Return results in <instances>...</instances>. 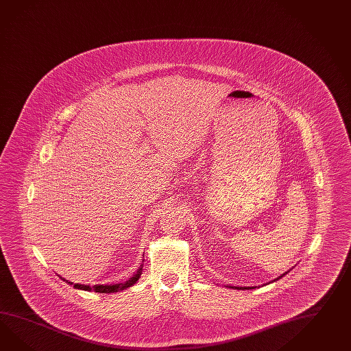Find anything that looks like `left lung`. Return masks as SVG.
<instances>
[{"mask_svg": "<svg viewBox=\"0 0 351 351\" xmlns=\"http://www.w3.org/2000/svg\"><path fill=\"white\" fill-rule=\"evenodd\" d=\"M285 274H288V271H285V273L282 274V275H280V276H279V278H278V279H280V278H282V276H284V275H285ZM278 279H275V280H278ZM275 280H274V282H275ZM236 289H247V288H245V287H242V288H239V287H237V288H236ZM250 289H251V288H250Z\"/></svg>", "mask_w": 351, "mask_h": 351, "instance_id": "8db88e82", "label": "left lung"}]
</instances>
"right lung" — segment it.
<instances>
[{"label":"right lung","mask_w":351,"mask_h":351,"mask_svg":"<svg viewBox=\"0 0 351 351\" xmlns=\"http://www.w3.org/2000/svg\"><path fill=\"white\" fill-rule=\"evenodd\" d=\"M145 261V260H143ZM142 270H143V264L139 266V269L137 270V273H134V275L132 278H129L128 280L125 282H118V284H96L94 287H90V285H85V284H75V282H69L66 280L64 278L60 276V279L63 282H67L69 285H73V288L76 289H81V291H96V293H115V291H123V289H127L129 287H132L133 284H136L139 279V276L142 275Z\"/></svg>","instance_id":"1"}]
</instances>
